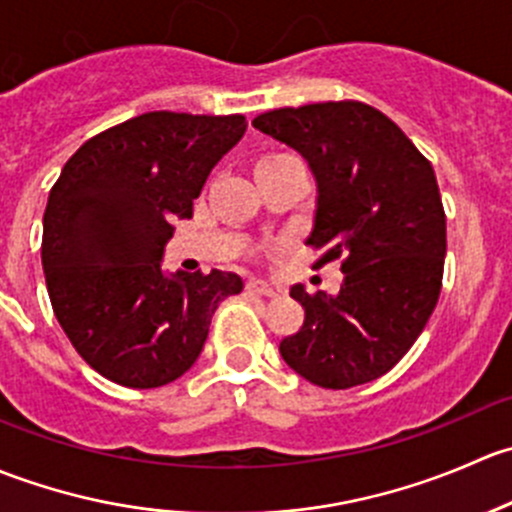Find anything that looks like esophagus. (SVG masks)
Masks as SVG:
<instances>
[{
    "label": "esophagus",
    "instance_id": "esophagus-1",
    "mask_svg": "<svg viewBox=\"0 0 512 512\" xmlns=\"http://www.w3.org/2000/svg\"><path fill=\"white\" fill-rule=\"evenodd\" d=\"M245 289L250 294H260V297H277V289L272 285H267L265 280H257V277H252V280H247Z\"/></svg>",
    "mask_w": 512,
    "mask_h": 512
}]
</instances>
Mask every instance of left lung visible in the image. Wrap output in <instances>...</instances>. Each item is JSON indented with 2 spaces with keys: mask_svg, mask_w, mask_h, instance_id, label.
I'll return each mask as SVG.
<instances>
[{
  "mask_svg": "<svg viewBox=\"0 0 512 512\" xmlns=\"http://www.w3.org/2000/svg\"><path fill=\"white\" fill-rule=\"evenodd\" d=\"M252 126L307 158L319 190L314 267L339 260L344 272L334 297L289 289L304 322L280 342L282 359L322 389L379 379L414 347L441 294L446 213L431 163L361 101L275 108Z\"/></svg>",
  "mask_w": 512,
  "mask_h": 512,
  "instance_id": "obj_1",
  "label": "left lung"
}]
</instances>
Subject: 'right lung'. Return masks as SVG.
<instances>
[{"label":"right lung","instance_id":"add662e5","mask_svg":"<svg viewBox=\"0 0 512 512\" xmlns=\"http://www.w3.org/2000/svg\"><path fill=\"white\" fill-rule=\"evenodd\" d=\"M245 116L151 111L96 133L66 160L44 210L41 265L56 319L113 384L156 389L183 376L208 339L232 272H160L175 218H193L210 170Z\"/></svg>","mask_w":512,"mask_h":512}]
</instances>
